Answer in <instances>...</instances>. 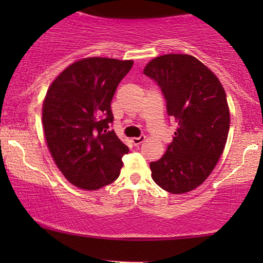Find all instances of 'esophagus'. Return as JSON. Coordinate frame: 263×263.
<instances>
[{"instance_id":"esophagus-1","label":"esophagus","mask_w":263,"mask_h":263,"mask_svg":"<svg viewBox=\"0 0 263 263\" xmlns=\"http://www.w3.org/2000/svg\"><path fill=\"white\" fill-rule=\"evenodd\" d=\"M146 140V136H140V137H134L132 138V143L135 144V146H138V144H141L142 142Z\"/></svg>"}]
</instances>
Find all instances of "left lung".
I'll list each match as a JSON object with an SVG mask.
<instances>
[{"label":"left lung","instance_id":"1","mask_svg":"<svg viewBox=\"0 0 263 263\" xmlns=\"http://www.w3.org/2000/svg\"><path fill=\"white\" fill-rule=\"evenodd\" d=\"M178 123L162 158L151 162L153 180L173 194L200 185L215 168L230 127L226 93L215 74L188 54H165L146 65Z\"/></svg>","mask_w":263,"mask_h":263}]
</instances>
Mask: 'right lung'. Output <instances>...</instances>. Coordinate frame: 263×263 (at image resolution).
Segmentation results:
<instances>
[{"instance_id": "obj_1", "label": "right lung", "mask_w": 263, "mask_h": 263, "mask_svg": "<svg viewBox=\"0 0 263 263\" xmlns=\"http://www.w3.org/2000/svg\"><path fill=\"white\" fill-rule=\"evenodd\" d=\"M132 65V60L81 59L62 71L45 95L48 148L66 179L81 189H100L120 176L129 149L110 129L111 100Z\"/></svg>"}]
</instances>
